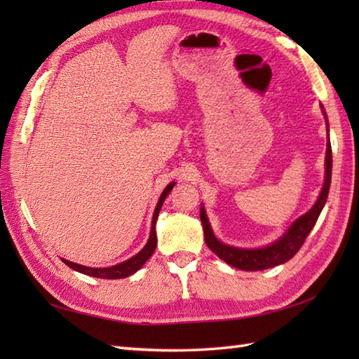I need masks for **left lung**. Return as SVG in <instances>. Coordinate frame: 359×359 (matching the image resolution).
Returning <instances> with one entry per match:
<instances>
[{"instance_id": "1", "label": "left lung", "mask_w": 359, "mask_h": 359, "mask_svg": "<svg viewBox=\"0 0 359 359\" xmlns=\"http://www.w3.org/2000/svg\"><path fill=\"white\" fill-rule=\"evenodd\" d=\"M327 126H329V121H327ZM327 133H329V128H327ZM330 182H332V147L329 140L327 142V151H325V180H324V187L321 189V194H319L316 203L310 208V211H307L306 215L301 216L299 219H296L282 238H279L276 242H273L269 247L255 248V250L236 248L231 245H226V243L217 241L215 233L211 230L208 217L205 215V208L202 207L201 220L203 225L205 243H207L212 253L217 255L222 261H225L228 265H231L234 269H239V270L257 271V270L271 269V266L284 264L290 261V259L299 251L302 243L306 242L307 236L310 234L311 228L315 226L316 220L319 215H321V211L327 202Z\"/></svg>"}]
</instances>
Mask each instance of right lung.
I'll use <instances>...</instances> for the list:
<instances>
[{"label": "right lung", "instance_id": "add662e5", "mask_svg": "<svg viewBox=\"0 0 359 359\" xmlns=\"http://www.w3.org/2000/svg\"><path fill=\"white\" fill-rule=\"evenodd\" d=\"M174 187V182H171L170 185H168L162 196H160V199L157 202V207L154 210V215H152V225H151V234H149V239L147 242V245H144L139 253L135 256H133L131 259H128L125 262H120L114 266H106V269H93V266H85V265H80V264H74L66 261V259H62V261L69 266V269L83 273V274H88V276H94V278H102V279H121V278H126V276H131L137 270H140L143 264L148 261V259L154 253V250L157 247V236H156V222H157V217H158V211L162 208V205L166 199V196L170 194V191Z\"/></svg>", "mask_w": 359, "mask_h": 359}]
</instances>
